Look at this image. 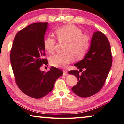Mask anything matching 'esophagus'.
I'll return each instance as SVG.
<instances>
[{"label": "esophagus", "mask_w": 124, "mask_h": 124, "mask_svg": "<svg viewBox=\"0 0 124 124\" xmlns=\"http://www.w3.org/2000/svg\"><path fill=\"white\" fill-rule=\"evenodd\" d=\"M67 75V71L66 70H63V75Z\"/></svg>", "instance_id": "1"}]
</instances>
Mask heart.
I'll use <instances>...</instances> for the list:
<instances>
[{
  "mask_svg": "<svg viewBox=\"0 0 124 124\" xmlns=\"http://www.w3.org/2000/svg\"><path fill=\"white\" fill-rule=\"evenodd\" d=\"M57 38L60 42H66L64 53L57 54L50 58L52 66L58 68H64L72 61L73 58L79 60L82 58L90 46L89 37L82 34V31L73 25H67L59 28L55 31ZM56 40L51 36L44 40V48L50 54L54 52Z\"/></svg>",
  "mask_w": 124,
  "mask_h": 124,
  "instance_id": "1",
  "label": "heart"
}]
</instances>
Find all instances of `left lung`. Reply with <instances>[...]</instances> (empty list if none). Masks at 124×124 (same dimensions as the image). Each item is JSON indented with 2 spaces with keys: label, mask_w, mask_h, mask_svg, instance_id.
<instances>
[{
  "label": "left lung",
  "mask_w": 124,
  "mask_h": 124,
  "mask_svg": "<svg viewBox=\"0 0 124 124\" xmlns=\"http://www.w3.org/2000/svg\"><path fill=\"white\" fill-rule=\"evenodd\" d=\"M110 44L101 32H95L92 36L89 51L84 58L74 66L82 71H70L78 82L72 88V91L81 97H88L97 93L102 87L112 66Z\"/></svg>",
  "instance_id": "8db88e82"
}]
</instances>
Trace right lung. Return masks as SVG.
Segmentation results:
<instances>
[{
	"label": "right lung",
	"instance_id": "1",
	"mask_svg": "<svg viewBox=\"0 0 124 124\" xmlns=\"http://www.w3.org/2000/svg\"><path fill=\"white\" fill-rule=\"evenodd\" d=\"M48 23H34L22 29L15 37L10 57L15 80L20 90L29 97L40 99L53 90L62 75L61 70L51 67L47 72L40 67L47 64L43 58L44 34Z\"/></svg>",
	"mask_w": 124,
	"mask_h": 124
}]
</instances>
